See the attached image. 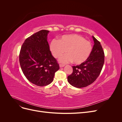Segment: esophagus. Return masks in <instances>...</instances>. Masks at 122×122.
<instances>
[{"instance_id": "obj_1", "label": "esophagus", "mask_w": 122, "mask_h": 122, "mask_svg": "<svg viewBox=\"0 0 122 122\" xmlns=\"http://www.w3.org/2000/svg\"><path fill=\"white\" fill-rule=\"evenodd\" d=\"M65 66V65H63V64H60V68H62V67H64Z\"/></svg>"}]
</instances>
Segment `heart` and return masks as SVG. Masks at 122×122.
I'll list each match as a JSON object with an SVG mask.
<instances>
[{"label": "heart", "mask_w": 122, "mask_h": 122, "mask_svg": "<svg viewBox=\"0 0 122 122\" xmlns=\"http://www.w3.org/2000/svg\"><path fill=\"white\" fill-rule=\"evenodd\" d=\"M50 50L53 56L60 58L61 62L73 61L75 65H80L86 61L91 54L93 47L90 42L77 34L66 35L57 41L53 40L50 42Z\"/></svg>", "instance_id": "obj_1"}]
</instances>
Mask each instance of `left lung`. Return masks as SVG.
Instances as JSON below:
<instances>
[{
  "mask_svg": "<svg viewBox=\"0 0 122 122\" xmlns=\"http://www.w3.org/2000/svg\"><path fill=\"white\" fill-rule=\"evenodd\" d=\"M94 45L87 60L78 66H73L72 74L68 81L77 88L86 87L94 82L99 76L104 62V53L100 43L94 36Z\"/></svg>",
  "mask_w": 122,
  "mask_h": 122,
  "instance_id": "8db88e82",
  "label": "left lung"
}]
</instances>
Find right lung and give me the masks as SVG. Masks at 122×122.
I'll return each mask as SVG.
<instances>
[{
    "instance_id": "1",
    "label": "right lung",
    "mask_w": 122,
    "mask_h": 122,
    "mask_svg": "<svg viewBox=\"0 0 122 122\" xmlns=\"http://www.w3.org/2000/svg\"><path fill=\"white\" fill-rule=\"evenodd\" d=\"M49 32L41 30L27 38L19 54L20 65L26 78L40 86L52 82L55 73L60 69L47 42Z\"/></svg>"
}]
</instances>
